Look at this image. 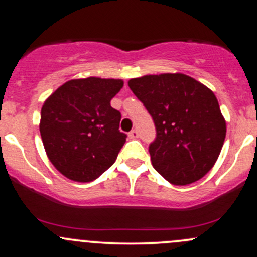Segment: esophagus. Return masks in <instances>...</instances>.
Segmentation results:
<instances>
[{
	"instance_id": "esophagus-1",
	"label": "esophagus",
	"mask_w": 257,
	"mask_h": 257,
	"mask_svg": "<svg viewBox=\"0 0 257 257\" xmlns=\"http://www.w3.org/2000/svg\"><path fill=\"white\" fill-rule=\"evenodd\" d=\"M138 137H139V133H138V131H136V129H133V131L129 132V138L136 139V138H138Z\"/></svg>"
}]
</instances>
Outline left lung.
<instances>
[{"instance_id": "8db88e82", "label": "left lung", "mask_w": 257, "mask_h": 257, "mask_svg": "<svg viewBox=\"0 0 257 257\" xmlns=\"http://www.w3.org/2000/svg\"><path fill=\"white\" fill-rule=\"evenodd\" d=\"M154 121L149 154L154 169L174 185L199 180L214 167L226 123L214 93L181 73L144 76L128 82Z\"/></svg>"}]
</instances>
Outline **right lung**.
I'll use <instances>...</instances> for the list:
<instances>
[{"mask_svg": "<svg viewBox=\"0 0 257 257\" xmlns=\"http://www.w3.org/2000/svg\"><path fill=\"white\" fill-rule=\"evenodd\" d=\"M121 87V79H72L45 102L41 138L51 163L64 177L88 183L115 162L126 134L119 131L121 114L110 100Z\"/></svg>", "mask_w": 257, "mask_h": 257, "instance_id": "add662e5", "label": "right lung"}]
</instances>
